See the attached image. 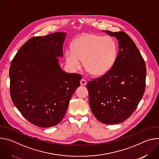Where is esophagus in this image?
<instances>
[{
  "instance_id": "34e87169",
  "label": "esophagus",
  "mask_w": 159,
  "mask_h": 159,
  "mask_svg": "<svg viewBox=\"0 0 159 159\" xmlns=\"http://www.w3.org/2000/svg\"><path fill=\"white\" fill-rule=\"evenodd\" d=\"M80 85H85L87 84V81L85 79H82L80 80Z\"/></svg>"
}]
</instances>
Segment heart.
I'll return each instance as SVG.
<instances>
[{"label": "heart", "instance_id": "b5f03b06", "mask_svg": "<svg viewBox=\"0 0 159 159\" xmlns=\"http://www.w3.org/2000/svg\"><path fill=\"white\" fill-rule=\"evenodd\" d=\"M117 53V44L112 38L85 34L74 41L72 49L66 50L65 57L72 69H80L84 61L87 70L95 76H101L111 70Z\"/></svg>", "mask_w": 159, "mask_h": 159}]
</instances>
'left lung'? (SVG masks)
Segmentation results:
<instances>
[{
    "instance_id": "1",
    "label": "left lung",
    "mask_w": 159,
    "mask_h": 159,
    "mask_svg": "<svg viewBox=\"0 0 159 159\" xmlns=\"http://www.w3.org/2000/svg\"><path fill=\"white\" fill-rule=\"evenodd\" d=\"M115 36L119 52L111 70L87 85L89 105L96 119L115 125L128 119L137 108L145 89V61L134 41L125 32L102 31Z\"/></svg>"
}]
</instances>
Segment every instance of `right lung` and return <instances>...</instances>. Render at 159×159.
Wrapping results in <instances>:
<instances>
[{"mask_svg": "<svg viewBox=\"0 0 159 159\" xmlns=\"http://www.w3.org/2000/svg\"><path fill=\"white\" fill-rule=\"evenodd\" d=\"M66 34L57 32L30 38L19 49L9 69L12 101L31 123L42 128L58 125L80 86L82 76L64 72L63 57Z\"/></svg>", "mask_w": 159, "mask_h": 159, "instance_id": "add662e5", "label": "right lung"}]
</instances>
